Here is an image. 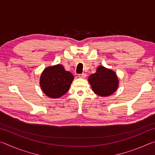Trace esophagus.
Wrapping results in <instances>:
<instances>
[{"mask_svg":"<svg viewBox=\"0 0 155 155\" xmlns=\"http://www.w3.org/2000/svg\"><path fill=\"white\" fill-rule=\"evenodd\" d=\"M78 77H79L80 78H85L86 77H87V74H86L85 73H82V74H78Z\"/></svg>","mask_w":155,"mask_h":155,"instance_id":"1","label":"esophagus"}]
</instances>
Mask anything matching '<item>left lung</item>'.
I'll list each match as a JSON object with an SVG mask.
<instances>
[{
  "instance_id": "obj_1",
  "label": "left lung",
  "mask_w": 155,
  "mask_h": 155,
  "mask_svg": "<svg viewBox=\"0 0 155 155\" xmlns=\"http://www.w3.org/2000/svg\"><path fill=\"white\" fill-rule=\"evenodd\" d=\"M88 81L94 92L103 97L111 95L118 87V78L115 72L103 65H100L96 73L89 77Z\"/></svg>"
}]
</instances>
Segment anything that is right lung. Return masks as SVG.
I'll return each mask as SVG.
<instances>
[{
    "instance_id": "add662e5",
    "label": "right lung",
    "mask_w": 155,
    "mask_h": 155,
    "mask_svg": "<svg viewBox=\"0 0 155 155\" xmlns=\"http://www.w3.org/2000/svg\"><path fill=\"white\" fill-rule=\"evenodd\" d=\"M74 76L58 64L47 67L41 73L40 84L41 90L52 98L61 97L69 90Z\"/></svg>"
}]
</instances>
